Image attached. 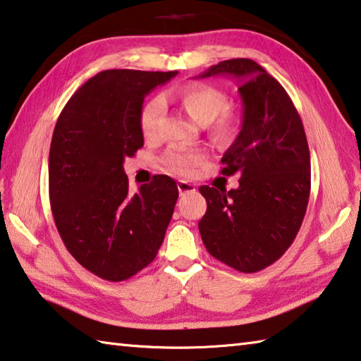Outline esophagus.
<instances>
[{"label": "esophagus", "instance_id": "34e87169", "mask_svg": "<svg viewBox=\"0 0 361 361\" xmlns=\"http://www.w3.org/2000/svg\"><path fill=\"white\" fill-rule=\"evenodd\" d=\"M178 191H180V194L194 192L195 185H192V183H189V181H178Z\"/></svg>", "mask_w": 361, "mask_h": 361}]
</instances>
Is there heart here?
Instances as JSON below:
<instances>
[{
  "label": "heart",
  "instance_id": "heart-1",
  "mask_svg": "<svg viewBox=\"0 0 361 361\" xmlns=\"http://www.w3.org/2000/svg\"><path fill=\"white\" fill-rule=\"evenodd\" d=\"M181 106L185 108L189 118L200 126L212 124V135L219 142H226L234 135L235 119L229 111L228 95L213 85L195 82L189 84L178 94ZM166 103L161 95L152 97L143 105L140 111V127L146 138H154L157 135L159 121L164 114ZM202 164V154L195 151H186L173 148L167 152L166 166L169 170L189 176Z\"/></svg>",
  "mask_w": 361,
  "mask_h": 361
}]
</instances>
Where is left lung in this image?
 <instances>
[{"label":"left lung","instance_id":"obj_1","mask_svg":"<svg viewBox=\"0 0 361 361\" xmlns=\"http://www.w3.org/2000/svg\"><path fill=\"white\" fill-rule=\"evenodd\" d=\"M239 82L242 130L221 159L223 175L239 172V188L200 186L207 212L199 221L213 258L253 274L271 266L295 240L307 210L310 154L302 121L276 78L250 59L210 66L200 78Z\"/></svg>","mask_w":361,"mask_h":361}]
</instances>
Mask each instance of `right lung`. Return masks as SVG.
Instances as JSON below:
<instances>
[{"mask_svg":"<svg viewBox=\"0 0 361 361\" xmlns=\"http://www.w3.org/2000/svg\"><path fill=\"white\" fill-rule=\"evenodd\" d=\"M178 71L105 70L60 113L49 151V199L57 231L79 264L122 282L156 258L178 199L176 183L154 175L129 192L124 159L143 146L140 111L152 89Z\"/></svg>","mask_w":361,"mask_h":361,"instance_id":"right-lung-1","label":"right lung"}]
</instances>
